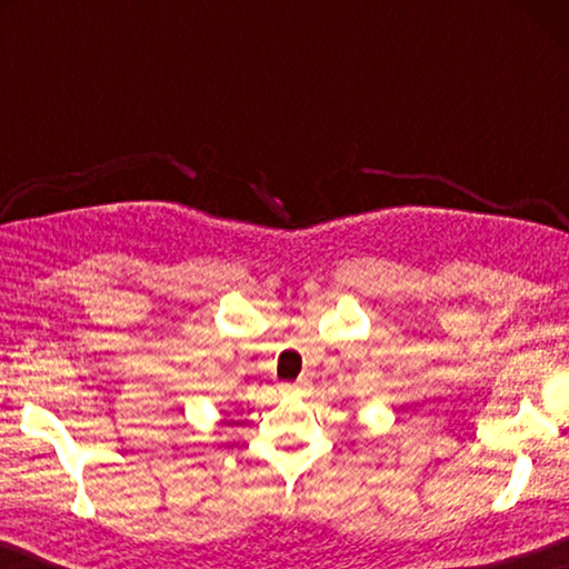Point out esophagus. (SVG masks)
Masks as SVG:
<instances>
[{
  "instance_id": "1",
  "label": "esophagus",
  "mask_w": 569,
  "mask_h": 569,
  "mask_svg": "<svg viewBox=\"0 0 569 569\" xmlns=\"http://www.w3.org/2000/svg\"><path fill=\"white\" fill-rule=\"evenodd\" d=\"M306 389H308V381L298 379L296 383H283L281 393H283V397H301V393H306Z\"/></svg>"
}]
</instances>
